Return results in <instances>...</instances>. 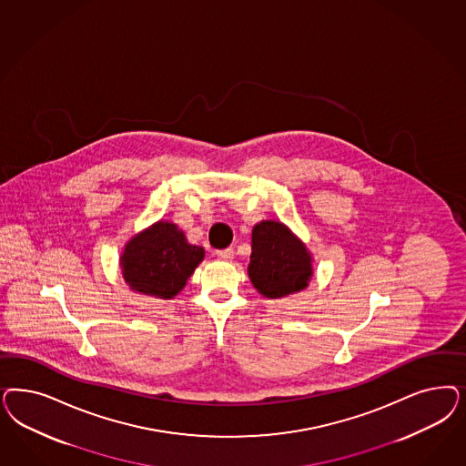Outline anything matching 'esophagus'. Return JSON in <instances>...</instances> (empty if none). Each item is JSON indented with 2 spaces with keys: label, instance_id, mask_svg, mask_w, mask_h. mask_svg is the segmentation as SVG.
<instances>
[{
  "label": "esophagus",
  "instance_id": "obj_1",
  "mask_svg": "<svg viewBox=\"0 0 466 466\" xmlns=\"http://www.w3.org/2000/svg\"><path fill=\"white\" fill-rule=\"evenodd\" d=\"M235 256L233 248H223V250H216V257L221 258V260H231Z\"/></svg>",
  "mask_w": 466,
  "mask_h": 466
}]
</instances>
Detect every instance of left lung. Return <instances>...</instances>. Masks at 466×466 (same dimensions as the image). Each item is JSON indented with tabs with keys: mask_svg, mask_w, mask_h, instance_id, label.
Returning <instances> with one entry per match:
<instances>
[{
	"mask_svg": "<svg viewBox=\"0 0 466 466\" xmlns=\"http://www.w3.org/2000/svg\"><path fill=\"white\" fill-rule=\"evenodd\" d=\"M248 276L258 293L268 299H281L309 285L310 256L285 225L262 221L252 231Z\"/></svg>",
	"mask_w": 466,
	"mask_h": 466,
	"instance_id": "8db88e82",
	"label": "left lung"
}]
</instances>
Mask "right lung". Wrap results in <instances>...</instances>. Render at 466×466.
<instances>
[{"label": "right lung", "instance_id": "1", "mask_svg": "<svg viewBox=\"0 0 466 466\" xmlns=\"http://www.w3.org/2000/svg\"><path fill=\"white\" fill-rule=\"evenodd\" d=\"M202 258V247L190 245L177 226L159 221L128 241L121 268L132 289L166 300L180 293Z\"/></svg>", "mask_w": 466, "mask_h": 466}]
</instances>
